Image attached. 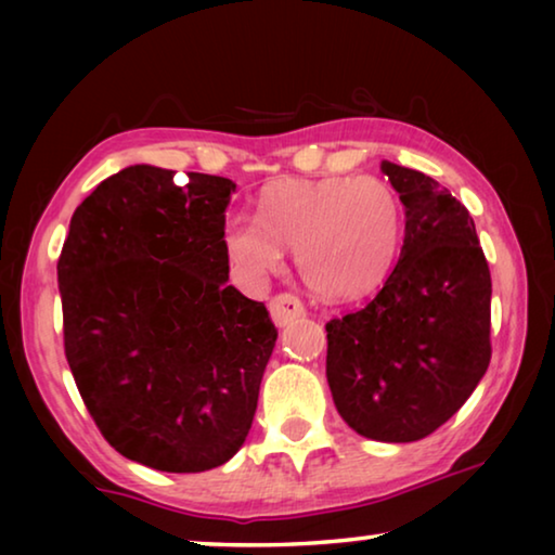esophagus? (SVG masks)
I'll use <instances>...</instances> for the list:
<instances>
[{"label": "esophagus", "mask_w": 555, "mask_h": 555, "mask_svg": "<svg viewBox=\"0 0 555 555\" xmlns=\"http://www.w3.org/2000/svg\"><path fill=\"white\" fill-rule=\"evenodd\" d=\"M269 313H271V321H274L279 327H284L288 323L298 321V318H304L306 308L300 304L298 296L279 294L269 300Z\"/></svg>", "instance_id": "obj_1"}]
</instances>
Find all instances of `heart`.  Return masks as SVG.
<instances>
[{"instance_id":"1","label":"heart","mask_w":555,"mask_h":555,"mask_svg":"<svg viewBox=\"0 0 555 555\" xmlns=\"http://www.w3.org/2000/svg\"><path fill=\"white\" fill-rule=\"evenodd\" d=\"M406 212L377 176L279 181L259 198L257 220L234 218L224 251L242 281L264 286L294 249L296 269L313 294L345 300L370 294L399 257Z\"/></svg>"}]
</instances>
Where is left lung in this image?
Masks as SVG:
<instances>
[{"instance_id": "8db88e82", "label": "left lung", "mask_w": 555, "mask_h": 555, "mask_svg": "<svg viewBox=\"0 0 555 555\" xmlns=\"http://www.w3.org/2000/svg\"><path fill=\"white\" fill-rule=\"evenodd\" d=\"M406 210L399 264L360 311L333 318L325 374L357 434L411 443L434 434L485 377L490 267L467 208L413 168L382 162Z\"/></svg>"}]
</instances>
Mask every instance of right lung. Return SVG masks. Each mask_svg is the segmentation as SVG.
<instances>
[{
    "mask_svg": "<svg viewBox=\"0 0 555 555\" xmlns=\"http://www.w3.org/2000/svg\"><path fill=\"white\" fill-rule=\"evenodd\" d=\"M137 164L92 191L59 259L63 343L107 443L162 473L237 453L276 327L228 284L230 178Z\"/></svg>",
    "mask_w": 555,
    "mask_h": 555,
    "instance_id": "add662e5",
    "label": "right lung"
}]
</instances>
